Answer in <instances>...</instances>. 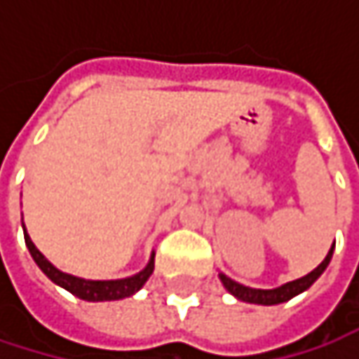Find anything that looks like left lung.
<instances>
[{
    "mask_svg": "<svg viewBox=\"0 0 359 359\" xmlns=\"http://www.w3.org/2000/svg\"><path fill=\"white\" fill-rule=\"evenodd\" d=\"M330 257H332V250L328 251V255L324 257L323 264H320L318 268H314L310 274H306V276H302V278H297V280H291V283H287V285H283V287H278V289H251V287H245V285L235 283L233 278H229V276L222 274V272H220V280H222V285L229 289V293H233V295H235L237 299H241V302H248V304H262V306H274V304H283V302H287V299L299 295V293L306 291L308 287H312V283H314V280L323 274L324 270H326Z\"/></svg>",
    "mask_w": 359,
    "mask_h": 359,
    "instance_id": "1",
    "label": "left lung"
}]
</instances>
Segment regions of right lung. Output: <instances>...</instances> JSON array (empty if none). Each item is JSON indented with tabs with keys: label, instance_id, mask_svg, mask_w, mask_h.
Listing matches in <instances>:
<instances>
[{
	"label": "right lung",
	"instance_id": "obj_1",
	"mask_svg": "<svg viewBox=\"0 0 359 359\" xmlns=\"http://www.w3.org/2000/svg\"><path fill=\"white\" fill-rule=\"evenodd\" d=\"M25 241H27V248L31 251L33 259L36 262V266L60 287H64L66 291H70L72 295L81 297V299H87V302H111V299H122V297H128L133 295L135 291H139L145 280L149 278V274L154 272V257L149 259V264L145 266V270H141L139 274L130 276V278H122V280H85V278H76V276H70L66 272H60L55 266H51L43 253L36 250L35 243L31 241V237L25 233Z\"/></svg>",
	"mask_w": 359,
	"mask_h": 359
}]
</instances>
